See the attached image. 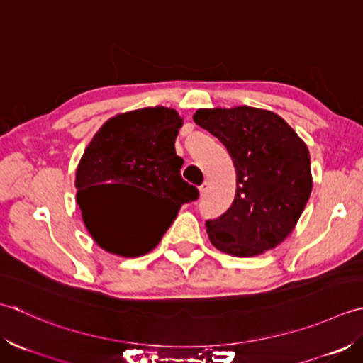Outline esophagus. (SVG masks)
I'll list each match as a JSON object with an SVG mask.
<instances>
[{
	"instance_id": "esophagus-1",
	"label": "esophagus",
	"mask_w": 363,
	"mask_h": 363,
	"mask_svg": "<svg viewBox=\"0 0 363 363\" xmlns=\"http://www.w3.org/2000/svg\"><path fill=\"white\" fill-rule=\"evenodd\" d=\"M206 189H208V183H203L202 186H199V194H201V197L205 194Z\"/></svg>"
}]
</instances>
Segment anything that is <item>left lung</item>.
I'll return each mask as SVG.
<instances>
[{
  "label": "left lung",
  "instance_id": "left-lung-1",
  "mask_svg": "<svg viewBox=\"0 0 363 363\" xmlns=\"http://www.w3.org/2000/svg\"><path fill=\"white\" fill-rule=\"evenodd\" d=\"M194 122L225 145L236 171L232 206L206 220L211 244L233 257L274 249L293 232L312 192L306 143L268 109H199Z\"/></svg>",
  "mask_w": 363,
  "mask_h": 363
}]
</instances>
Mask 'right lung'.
Segmentation results:
<instances>
[{
  "label": "right lung",
  "mask_w": 363,
  "mask_h": 363,
  "mask_svg": "<svg viewBox=\"0 0 363 363\" xmlns=\"http://www.w3.org/2000/svg\"><path fill=\"white\" fill-rule=\"evenodd\" d=\"M183 119L166 106L121 113L101 125L81 157L75 186L87 232L106 252L140 257L157 247L183 203L199 191L182 179L183 160L175 153V138ZM121 186L150 190L167 201L145 221L125 220L116 213L112 191Z\"/></svg>",
  "instance_id": "obj_1"
}]
</instances>
